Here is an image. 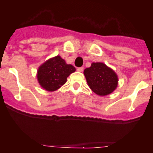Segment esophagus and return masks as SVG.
Segmentation results:
<instances>
[{
  "instance_id": "1",
  "label": "esophagus",
  "mask_w": 153,
  "mask_h": 153,
  "mask_svg": "<svg viewBox=\"0 0 153 153\" xmlns=\"http://www.w3.org/2000/svg\"><path fill=\"white\" fill-rule=\"evenodd\" d=\"M77 71H78V72H83V71H84V67L77 68Z\"/></svg>"
}]
</instances>
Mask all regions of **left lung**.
<instances>
[{
  "label": "left lung",
  "instance_id": "obj_1",
  "mask_svg": "<svg viewBox=\"0 0 153 153\" xmlns=\"http://www.w3.org/2000/svg\"><path fill=\"white\" fill-rule=\"evenodd\" d=\"M84 74L89 88L101 96L112 93L118 86L116 73L103 63H92L84 69Z\"/></svg>",
  "mask_w": 153,
  "mask_h": 153
}]
</instances>
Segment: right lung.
<instances>
[{"label": "right lung", "mask_w": 153, "mask_h": 153, "mask_svg": "<svg viewBox=\"0 0 153 153\" xmlns=\"http://www.w3.org/2000/svg\"><path fill=\"white\" fill-rule=\"evenodd\" d=\"M75 71V68L67 64L59 55L50 58L38 69V83L46 90L52 92L67 82V77Z\"/></svg>", "instance_id": "add662e5"}]
</instances>
